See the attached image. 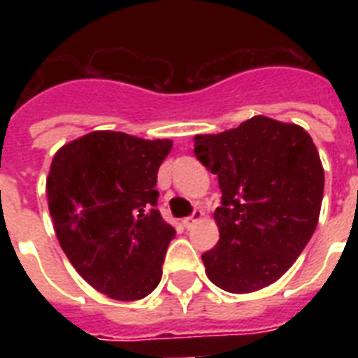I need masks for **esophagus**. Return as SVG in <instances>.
<instances>
[{
	"label": "esophagus",
	"instance_id": "1",
	"mask_svg": "<svg viewBox=\"0 0 358 358\" xmlns=\"http://www.w3.org/2000/svg\"><path fill=\"white\" fill-rule=\"evenodd\" d=\"M202 215H204V212H202L201 208H195V210H193V213H191L189 217H185V219H184V227H185V229H189L191 224L196 223L199 219H202Z\"/></svg>",
	"mask_w": 358,
	"mask_h": 358
}]
</instances>
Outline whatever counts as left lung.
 I'll list each match as a JSON object with an SVG mask.
<instances>
[{"label": "left lung", "instance_id": "left-lung-1", "mask_svg": "<svg viewBox=\"0 0 358 358\" xmlns=\"http://www.w3.org/2000/svg\"><path fill=\"white\" fill-rule=\"evenodd\" d=\"M195 156L217 174L219 241L202 255L206 275L230 294H249L288 271L316 230L323 167L297 124L256 115L217 135H195Z\"/></svg>", "mask_w": 358, "mask_h": 358}]
</instances>
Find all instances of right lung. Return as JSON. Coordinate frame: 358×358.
<instances>
[{
    "label": "right lung",
    "instance_id": "obj_1",
    "mask_svg": "<svg viewBox=\"0 0 358 358\" xmlns=\"http://www.w3.org/2000/svg\"><path fill=\"white\" fill-rule=\"evenodd\" d=\"M173 141L91 131L59 148L48 208L64 255L100 294L143 299L162 280L176 230L156 210L157 169Z\"/></svg>",
    "mask_w": 358,
    "mask_h": 358
}]
</instances>
